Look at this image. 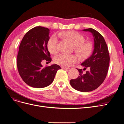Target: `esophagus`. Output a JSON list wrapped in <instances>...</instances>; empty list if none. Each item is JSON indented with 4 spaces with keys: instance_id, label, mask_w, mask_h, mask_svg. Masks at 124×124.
Returning <instances> with one entry per match:
<instances>
[{
    "instance_id": "esophagus-1",
    "label": "esophagus",
    "mask_w": 124,
    "mask_h": 124,
    "mask_svg": "<svg viewBox=\"0 0 124 124\" xmlns=\"http://www.w3.org/2000/svg\"><path fill=\"white\" fill-rule=\"evenodd\" d=\"M61 68L62 69H69L70 68H69V67H64V66H62Z\"/></svg>"
}]
</instances>
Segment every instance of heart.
Segmentation results:
<instances>
[{
	"mask_svg": "<svg viewBox=\"0 0 124 124\" xmlns=\"http://www.w3.org/2000/svg\"><path fill=\"white\" fill-rule=\"evenodd\" d=\"M61 38L69 40L74 46L75 52L81 59H86L89 57L93 50V44L89 41L85 42L84 37L80 33L74 31L60 32L58 34ZM57 38L55 36H52L48 40L46 46L48 51L52 54L57 52ZM78 57L75 55L60 54L56 56L54 62L57 64L64 67H69L76 62Z\"/></svg>",
	"mask_w": 124,
	"mask_h": 124,
	"instance_id": "heart-1",
	"label": "heart"
}]
</instances>
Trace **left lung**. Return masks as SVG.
Listing matches in <instances>:
<instances>
[{"label":"left lung","mask_w":124,"mask_h":124,"mask_svg":"<svg viewBox=\"0 0 124 124\" xmlns=\"http://www.w3.org/2000/svg\"><path fill=\"white\" fill-rule=\"evenodd\" d=\"M92 33L94 40V49L92 55L81 63L83 70L88 69L85 73L82 69H78L79 76L71 80V86L78 91L91 92L98 88L103 83L107 75L110 62V55L103 36L96 30L88 28L83 30Z\"/></svg>","instance_id":"left-lung-1"}]
</instances>
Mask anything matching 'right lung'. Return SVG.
Returning a JSON list of instances; mask_svg holds the SVG:
<instances>
[{"mask_svg": "<svg viewBox=\"0 0 124 124\" xmlns=\"http://www.w3.org/2000/svg\"><path fill=\"white\" fill-rule=\"evenodd\" d=\"M50 29L41 26L31 29L24 36L19 46L17 66L21 77L29 86L43 88L53 82L59 66L53 64L43 67L41 62L52 59L46 44Z\"/></svg>", "mask_w": 124, "mask_h": 124, "instance_id": "right-lung-1", "label": "right lung"}]
</instances>
